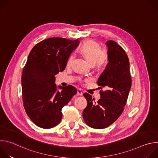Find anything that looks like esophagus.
<instances>
[{
  "instance_id": "obj_1",
  "label": "esophagus",
  "mask_w": 158,
  "mask_h": 158,
  "mask_svg": "<svg viewBox=\"0 0 158 158\" xmlns=\"http://www.w3.org/2000/svg\"><path fill=\"white\" fill-rule=\"evenodd\" d=\"M77 94L79 96H82L83 93H82V91H81V89H78V90H77Z\"/></svg>"
}]
</instances>
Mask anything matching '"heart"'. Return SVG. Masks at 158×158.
<instances>
[{
	"instance_id": "obj_1",
	"label": "heart",
	"mask_w": 158,
	"mask_h": 158,
	"mask_svg": "<svg viewBox=\"0 0 158 158\" xmlns=\"http://www.w3.org/2000/svg\"><path fill=\"white\" fill-rule=\"evenodd\" d=\"M81 54L85 57L92 65H96L101 68L106 64L107 59V52L102 50L100 45L94 40H86L79 49ZM73 54H71L67 60V64L70 65L73 60Z\"/></svg>"
}]
</instances>
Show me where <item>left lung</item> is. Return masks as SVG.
<instances>
[{
    "label": "left lung",
    "mask_w": 158,
    "mask_h": 158,
    "mask_svg": "<svg viewBox=\"0 0 158 158\" xmlns=\"http://www.w3.org/2000/svg\"><path fill=\"white\" fill-rule=\"evenodd\" d=\"M108 64L99 77V88L105 87L100 92L101 98L97 102L92 96L84 93L87 105L82 116L91 127L104 129L114 123L120 116L126 105L131 87L128 57L121 46L114 40H107Z\"/></svg>",
    "instance_id": "obj_1"
}]
</instances>
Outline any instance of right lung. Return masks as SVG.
<instances>
[{"label": "right lung", "mask_w": 158, "mask_h": 158, "mask_svg": "<svg viewBox=\"0 0 158 158\" xmlns=\"http://www.w3.org/2000/svg\"><path fill=\"white\" fill-rule=\"evenodd\" d=\"M78 44L77 39L49 38L37 44L29 54L22 74V98L27 116L40 127L59 124L62 107L77 93L71 85L57 86L55 76L65 69L67 58Z\"/></svg>", "instance_id": "obj_1"}]
</instances>
